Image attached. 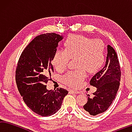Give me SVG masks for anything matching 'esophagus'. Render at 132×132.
<instances>
[{
    "label": "esophagus",
    "instance_id": "1",
    "mask_svg": "<svg viewBox=\"0 0 132 132\" xmlns=\"http://www.w3.org/2000/svg\"><path fill=\"white\" fill-rule=\"evenodd\" d=\"M69 93H75V94H78L80 92L79 91H77V90H69Z\"/></svg>",
    "mask_w": 132,
    "mask_h": 132
}]
</instances>
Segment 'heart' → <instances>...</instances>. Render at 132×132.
<instances>
[{"label": "heart", "mask_w": 132, "mask_h": 132, "mask_svg": "<svg viewBox=\"0 0 132 132\" xmlns=\"http://www.w3.org/2000/svg\"><path fill=\"white\" fill-rule=\"evenodd\" d=\"M64 50H57L52 63L55 70L62 72L67 68L70 59H75L77 70L62 78L64 84L78 87L86 77V70L94 73L100 70L105 61V46L100 39H93L82 35H70L64 42Z\"/></svg>", "instance_id": "b5f03b06"}]
</instances>
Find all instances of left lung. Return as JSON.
Returning a JSON list of instances; mask_svg holds the SVG:
<instances>
[{
    "instance_id": "left-lung-1",
    "label": "left lung",
    "mask_w": 132,
    "mask_h": 132,
    "mask_svg": "<svg viewBox=\"0 0 132 132\" xmlns=\"http://www.w3.org/2000/svg\"><path fill=\"white\" fill-rule=\"evenodd\" d=\"M107 52L105 66L90 81L97 90L92 97L87 95V102L84 105V110L93 116L105 112L110 107L119 87L121 73L117 54L110 45L107 46Z\"/></svg>"
}]
</instances>
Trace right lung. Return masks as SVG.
I'll list each match as a JSON object with an SVG mask.
<instances>
[{"mask_svg": "<svg viewBox=\"0 0 132 132\" xmlns=\"http://www.w3.org/2000/svg\"><path fill=\"white\" fill-rule=\"evenodd\" d=\"M62 39L55 33L35 37L22 52L16 68V84L23 100L32 111L43 117L57 112L68 93L62 88L48 90L46 85L53 72V57Z\"/></svg>", "mask_w": 132, "mask_h": 132, "instance_id": "right-lung-1", "label": "right lung"}]
</instances>
